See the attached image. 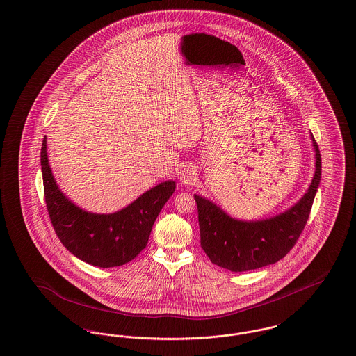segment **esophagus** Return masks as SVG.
Masks as SVG:
<instances>
[{
  "label": "esophagus",
  "instance_id": "obj_1",
  "mask_svg": "<svg viewBox=\"0 0 356 356\" xmlns=\"http://www.w3.org/2000/svg\"><path fill=\"white\" fill-rule=\"evenodd\" d=\"M196 180H197V173L195 167L186 168L180 175V181L183 186H192L195 184Z\"/></svg>",
  "mask_w": 356,
  "mask_h": 356
}]
</instances>
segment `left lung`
I'll return each mask as SVG.
<instances>
[{"mask_svg": "<svg viewBox=\"0 0 356 356\" xmlns=\"http://www.w3.org/2000/svg\"><path fill=\"white\" fill-rule=\"evenodd\" d=\"M316 172L304 197L278 216L258 222L232 219L197 195L200 245L212 264L231 272H248L275 264L296 245L309 218L321 177V156L314 137Z\"/></svg>", "mask_w": 356, "mask_h": 356, "instance_id": "8db88e82", "label": "left lung"}]
</instances>
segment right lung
Returning a JSON list of instances; mask_svg holds the SVG:
<instances>
[{
  "label": "right lung",
  "mask_w": 356,
  "mask_h": 356,
  "mask_svg": "<svg viewBox=\"0 0 356 356\" xmlns=\"http://www.w3.org/2000/svg\"><path fill=\"white\" fill-rule=\"evenodd\" d=\"M42 172L45 204L58 238L75 257L99 268L125 265L147 248L153 223L176 189L175 181H165L118 212L91 213L72 204L58 188L48 165L45 138Z\"/></svg>",
  "instance_id": "obj_1"
}]
</instances>
